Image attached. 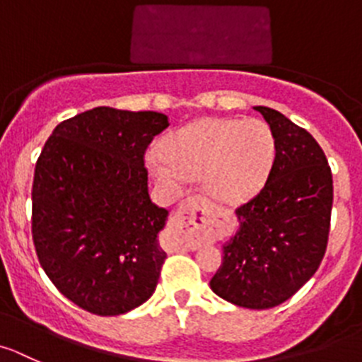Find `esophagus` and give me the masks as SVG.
I'll use <instances>...</instances> for the list:
<instances>
[{
	"label": "esophagus",
	"mask_w": 362,
	"mask_h": 362,
	"mask_svg": "<svg viewBox=\"0 0 362 362\" xmlns=\"http://www.w3.org/2000/svg\"><path fill=\"white\" fill-rule=\"evenodd\" d=\"M204 205L205 202L200 198H187L171 218V239L178 250H194L198 246L207 227Z\"/></svg>",
	"instance_id": "esophagus-1"
}]
</instances>
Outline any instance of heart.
<instances>
[{
  "mask_svg": "<svg viewBox=\"0 0 362 362\" xmlns=\"http://www.w3.org/2000/svg\"><path fill=\"white\" fill-rule=\"evenodd\" d=\"M276 155L272 127L262 119L202 117L148 151L151 177L171 197L185 191L191 178L221 204L241 205L264 187Z\"/></svg>",
  "mask_w": 362,
  "mask_h": 362,
  "instance_id": "1",
  "label": "heart"
}]
</instances>
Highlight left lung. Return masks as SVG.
<instances>
[{
  "instance_id": "8db88e82",
  "label": "left lung",
  "mask_w": 362,
  "mask_h": 362,
  "mask_svg": "<svg viewBox=\"0 0 362 362\" xmlns=\"http://www.w3.org/2000/svg\"><path fill=\"white\" fill-rule=\"evenodd\" d=\"M276 139L273 170L257 197L235 211L239 228L223 245L211 289L246 309L291 298L320 268L332 212V173L320 144L279 110L253 107Z\"/></svg>"
}]
</instances>
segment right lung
<instances>
[{"instance_id": "obj_1", "label": "right lung", "mask_w": 362, "mask_h": 362, "mask_svg": "<svg viewBox=\"0 0 362 362\" xmlns=\"http://www.w3.org/2000/svg\"><path fill=\"white\" fill-rule=\"evenodd\" d=\"M170 127L160 112L96 107L57 124L35 164L32 238L66 298L117 316L153 295L168 211L148 194L144 151Z\"/></svg>"}]
</instances>
